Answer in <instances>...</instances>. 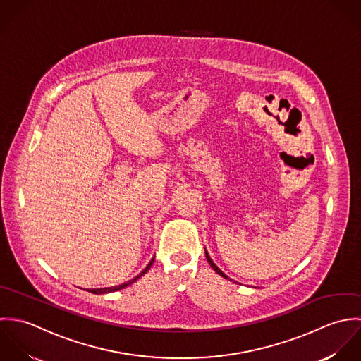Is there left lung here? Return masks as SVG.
Masks as SVG:
<instances>
[{"label":"left lung","instance_id":"8db88e82","mask_svg":"<svg viewBox=\"0 0 361 361\" xmlns=\"http://www.w3.org/2000/svg\"><path fill=\"white\" fill-rule=\"evenodd\" d=\"M205 255H207V259H208V262H209V265H211V267H212V269H214V271H215V272H216V274H219V275H220V276H221V278H224V279H228V276H227V275H226V274H223V272H221V271H220V269H219V268H217L216 265H215V262H214V261H212V259H211V257H209V254H208V251H207V250H205ZM230 281H231V279H230Z\"/></svg>","mask_w":361,"mask_h":361}]
</instances>
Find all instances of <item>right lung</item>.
<instances>
[{"label": "right lung", "mask_w": 361, "mask_h": 361, "mask_svg": "<svg viewBox=\"0 0 361 361\" xmlns=\"http://www.w3.org/2000/svg\"><path fill=\"white\" fill-rule=\"evenodd\" d=\"M153 261H154V257L150 259V262L146 265V268H145L144 271H142V272H141L138 276L133 278L131 281H128V282H126V283H123V285H118V286H111V288H87V291L93 293V294H106V293H113V291H117V290H121V288H127V286L133 285L134 282H137V281H138L141 276H144L145 274L149 271V268L152 267Z\"/></svg>", "instance_id": "right-lung-1"}]
</instances>
